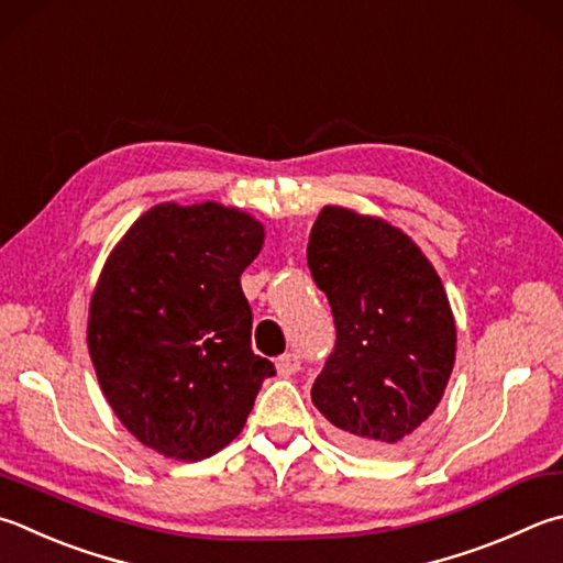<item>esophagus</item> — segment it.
Listing matches in <instances>:
<instances>
[{
    "label": "esophagus",
    "mask_w": 563,
    "mask_h": 563,
    "mask_svg": "<svg viewBox=\"0 0 563 563\" xmlns=\"http://www.w3.org/2000/svg\"><path fill=\"white\" fill-rule=\"evenodd\" d=\"M275 369H278V374H280V376H292V374H298V372H300V354L288 352V354L278 356V362H275Z\"/></svg>",
    "instance_id": "1"
}]
</instances>
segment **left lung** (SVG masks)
<instances>
[{"label":"left lung","mask_w":563,"mask_h":563,"mask_svg":"<svg viewBox=\"0 0 563 563\" xmlns=\"http://www.w3.org/2000/svg\"><path fill=\"white\" fill-rule=\"evenodd\" d=\"M308 265L336 330L312 404L346 445L394 453L421 431L451 379L455 320L443 283L406 233L342 207L317 217Z\"/></svg>","instance_id":"obj_1"}]
</instances>
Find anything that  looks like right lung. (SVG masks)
Listing matches in <instances>:
<instances>
[{
    "instance_id": "obj_1",
    "label": "right lung",
    "mask_w": 563,
    "mask_h": 563,
    "mask_svg": "<svg viewBox=\"0 0 563 563\" xmlns=\"http://www.w3.org/2000/svg\"><path fill=\"white\" fill-rule=\"evenodd\" d=\"M263 227L221 203H159L106 261L88 317L100 388L142 445L203 460L241 433L275 374L253 354L241 273Z\"/></svg>"
}]
</instances>
